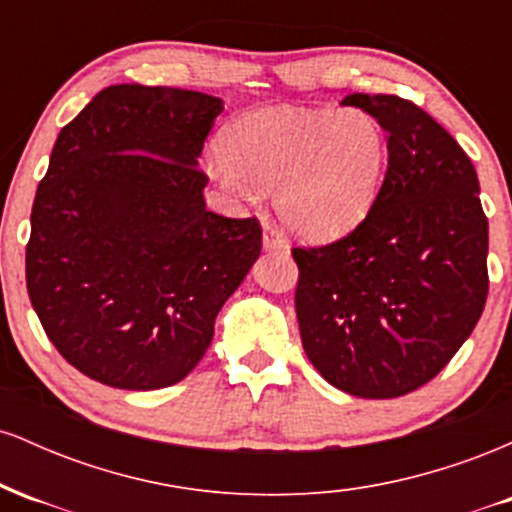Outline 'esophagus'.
<instances>
[{
  "label": "esophagus",
  "mask_w": 512,
  "mask_h": 512,
  "mask_svg": "<svg viewBox=\"0 0 512 512\" xmlns=\"http://www.w3.org/2000/svg\"><path fill=\"white\" fill-rule=\"evenodd\" d=\"M262 245H264V250H269V252H286V250H289V245H286L284 240H281L279 233L269 231V228H264Z\"/></svg>",
  "instance_id": "1"
}]
</instances>
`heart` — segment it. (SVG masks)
<instances>
[{
	"label": "heart",
	"instance_id": "heart-1",
	"mask_svg": "<svg viewBox=\"0 0 512 512\" xmlns=\"http://www.w3.org/2000/svg\"><path fill=\"white\" fill-rule=\"evenodd\" d=\"M223 144L211 175L250 202L274 190L281 226L305 240L354 231L378 202L390 161L383 122L361 108H264L240 117Z\"/></svg>",
	"mask_w": 512,
	"mask_h": 512
}]
</instances>
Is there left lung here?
<instances>
[{"instance_id": "8db88e82", "label": "left lung", "mask_w": 512, "mask_h": 512, "mask_svg": "<svg viewBox=\"0 0 512 512\" xmlns=\"http://www.w3.org/2000/svg\"><path fill=\"white\" fill-rule=\"evenodd\" d=\"M342 105L383 122L390 161L349 236L293 248L303 349L327 383L363 399L414 392L467 342L489 293V221L462 146L399 96Z\"/></svg>"}]
</instances>
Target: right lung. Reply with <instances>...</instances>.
<instances>
[{
  "label": "right lung",
  "mask_w": 512,
  "mask_h": 512,
  "mask_svg": "<svg viewBox=\"0 0 512 512\" xmlns=\"http://www.w3.org/2000/svg\"><path fill=\"white\" fill-rule=\"evenodd\" d=\"M221 98L108 86L62 127L40 180L26 286L55 349L120 390L180 383L260 257L257 219L207 211L197 168Z\"/></svg>",
  "instance_id": "1"
}]
</instances>
